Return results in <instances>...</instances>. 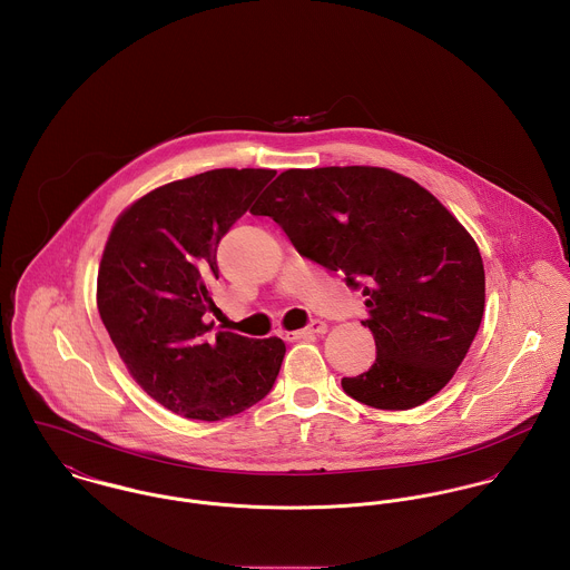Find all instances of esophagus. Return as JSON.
I'll return each mask as SVG.
<instances>
[{
  "label": "esophagus",
  "mask_w": 570,
  "mask_h": 570,
  "mask_svg": "<svg viewBox=\"0 0 570 570\" xmlns=\"http://www.w3.org/2000/svg\"><path fill=\"white\" fill-rule=\"evenodd\" d=\"M327 332V325L323 321H313L311 325H306L304 330H297V332H286L284 336L288 341H297V338H306V336H313V334H325Z\"/></svg>",
  "instance_id": "esophagus-1"
}]
</instances>
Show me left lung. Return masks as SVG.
Here are the masks:
<instances>
[{"label": "left lung", "instance_id": "left-lung-1", "mask_svg": "<svg viewBox=\"0 0 570 570\" xmlns=\"http://www.w3.org/2000/svg\"><path fill=\"white\" fill-rule=\"evenodd\" d=\"M271 216L293 247L341 271L363 291L376 363L343 379L354 400L406 411L454 376L485 308V271L474 238L415 184L386 168L286 170L252 209Z\"/></svg>", "mask_w": 570, "mask_h": 570}]
</instances>
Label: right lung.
<instances>
[{
    "instance_id": "right-lung-1",
    "label": "right lung",
    "mask_w": 570,
    "mask_h": 570,
    "mask_svg": "<svg viewBox=\"0 0 570 570\" xmlns=\"http://www.w3.org/2000/svg\"><path fill=\"white\" fill-rule=\"evenodd\" d=\"M275 177L264 168H218L148 191L127 207L98 268V313L135 382L188 420L243 413L275 384L282 338L209 334L218 311L216 249Z\"/></svg>"
}]
</instances>
